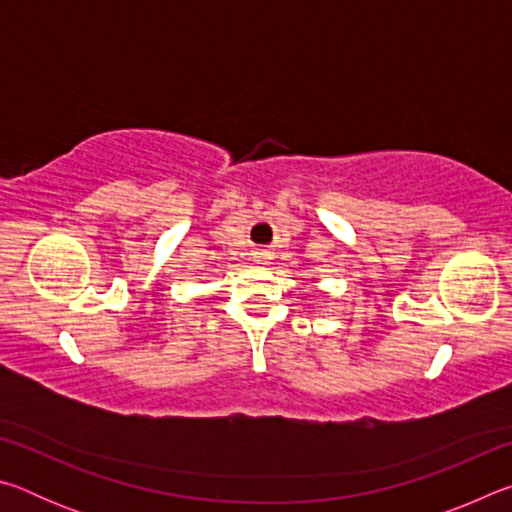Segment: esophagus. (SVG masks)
<instances>
[{"mask_svg": "<svg viewBox=\"0 0 512 512\" xmlns=\"http://www.w3.org/2000/svg\"><path fill=\"white\" fill-rule=\"evenodd\" d=\"M253 259L257 264H268V259H271V253H268L266 248H259V250H255L253 253Z\"/></svg>", "mask_w": 512, "mask_h": 512, "instance_id": "1", "label": "esophagus"}]
</instances>
